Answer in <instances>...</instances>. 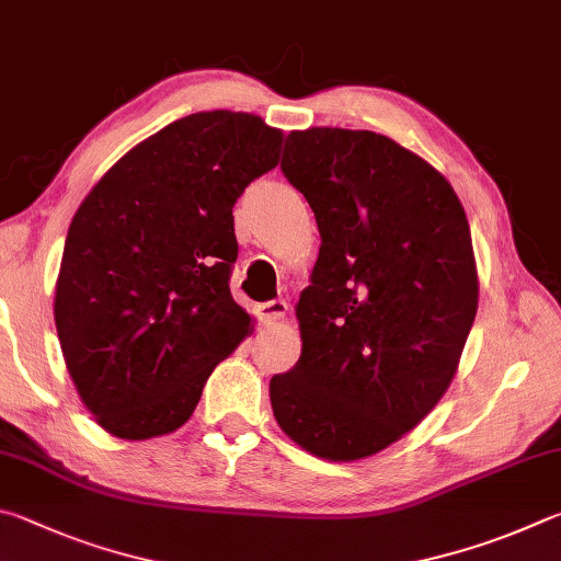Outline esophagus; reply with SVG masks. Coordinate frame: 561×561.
<instances>
[{
  "instance_id": "1",
  "label": "esophagus",
  "mask_w": 561,
  "mask_h": 561,
  "mask_svg": "<svg viewBox=\"0 0 561 561\" xmlns=\"http://www.w3.org/2000/svg\"><path fill=\"white\" fill-rule=\"evenodd\" d=\"M255 312H259V320L263 322V325H273V322H278V320L286 318L288 302H286V300H268V302H261V306L255 308Z\"/></svg>"
}]
</instances>
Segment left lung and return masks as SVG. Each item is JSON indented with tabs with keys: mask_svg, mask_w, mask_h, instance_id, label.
Wrapping results in <instances>:
<instances>
[{
	"mask_svg": "<svg viewBox=\"0 0 561 561\" xmlns=\"http://www.w3.org/2000/svg\"><path fill=\"white\" fill-rule=\"evenodd\" d=\"M280 170L322 243L296 308L300 359L271 379L273 414L310 454L367 458L456 375L478 310L470 226L446 176L385 135L290 133Z\"/></svg>",
	"mask_w": 561,
	"mask_h": 561,
	"instance_id": "obj_1",
	"label": "left lung"
}]
</instances>
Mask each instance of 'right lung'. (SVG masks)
<instances>
[{
    "mask_svg": "<svg viewBox=\"0 0 561 561\" xmlns=\"http://www.w3.org/2000/svg\"><path fill=\"white\" fill-rule=\"evenodd\" d=\"M280 142L259 115H186L133 147L78 206L54 318L68 375L107 434H172L251 332L229 288L233 204L278 164Z\"/></svg>",
    "mask_w": 561,
    "mask_h": 561,
    "instance_id": "1",
    "label": "right lung"
}]
</instances>
